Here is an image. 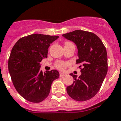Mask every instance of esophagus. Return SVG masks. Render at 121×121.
Returning a JSON list of instances; mask_svg holds the SVG:
<instances>
[{
	"label": "esophagus",
	"mask_w": 121,
	"mask_h": 121,
	"mask_svg": "<svg viewBox=\"0 0 121 121\" xmlns=\"http://www.w3.org/2000/svg\"><path fill=\"white\" fill-rule=\"evenodd\" d=\"M66 75V73H60V77H64V76H65Z\"/></svg>",
	"instance_id": "34e87169"
}]
</instances>
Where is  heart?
I'll use <instances>...</instances> for the list:
<instances>
[{
    "mask_svg": "<svg viewBox=\"0 0 121 121\" xmlns=\"http://www.w3.org/2000/svg\"><path fill=\"white\" fill-rule=\"evenodd\" d=\"M68 44H72V43L69 42H67L65 43V45H68ZM67 65H68V63H67L63 62L62 61H57L55 63L56 68L61 70L65 69V68L66 67Z\"/></svg>",
    "mask_w": 121,
    "mask_h": 121,
    "instance_id": "obj_1",
    "label": "heart"
}]
</instances>
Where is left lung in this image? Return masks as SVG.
Returning <instances> with one entry per match:
<instances>
[{"mask_svg": "<svg viewBox=\"0 0 121 121\" xmlns=\"http://www.w3.org/2000/svg\"><path fill=\"white\" fill-rule=\"evenodd\" d=\"M73 42L78 48V59L81 74L79 78L73 74L74 82L66 91L73 99L78 101L90 100L99 91L108 71L106 50L96 34L88 31L76 30L63 34Z\"/></svg>", "mask_w": 121, "mask_h": 121, "instance_id": "8db88e82", "label": "left lung"}]
</instances>
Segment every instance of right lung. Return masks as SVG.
Instances as JSON below:
<instances>
[{
  "label": "right lung",
  "mask_w": 121,
  "mask_h": 121,
  "mask_svg": "<svg viewBox=\"0 0 121 121\" xmlns=\"http://www.w3.org/2000/svg\"><path fill=\"white\" fill-rule=\"evenodd\" d=\"M57 35L33 34L20 39L12 48L8 66L12 82L24 99L39 103L49 95L53 81L59 78L57 70L40 69L41 61L47 58L48 49Z\"/></svg>",
  "instance_id": "add662e5"
}]
</instances>
